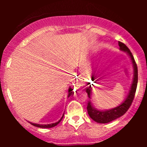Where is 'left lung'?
I'll return each instance as SVG.
<instances>
[{"mask_svg":"<svg viewBox=\"0 0 147 147\" xmlns=\"http://www.w3.org/2000/svg\"><path fill=\"white\" fill-rule=\"evenodd\" d=\"M118 45L119 46V49L122 51L126 52L129 57H131V60H132V63L133 65V69H134V77H133V84L131 85V90L128 95V97H126L124 102L119 106H117L116 108L111 109V110L108 111H99L97 109H95L92 107V104L90 102H88L87 106V111L88 113L90 116L91 119H93L96 122L102 123V124H105V123H109L111 121L115 120L117 118L121 117L123 115H124L126 113V111L129 110L130 106L132 104V102L134 99L135 95H136V88H137L138 85V66L137 64L136 63V61L134 59L132 53H131L130 50L126 45L123 43L122 42L118 41ZM91 91H92V88L91 86L89 85V86L86 88V92H87L88 96L89 98L90 99V94Z\"/></svg>","mask_w":147,"mask_h":147,"instance_id":"left-lung-1","label":"left lung"}]
</instances>
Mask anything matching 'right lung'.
<instances>
[{
    "instance_id": "obj_1",
    "label": "right lung",
    "mask_w": 147,
    "mask_h": 147,
    "mask_svg": "<svg viewBox=\"0 0 147 147\" xmlns=\"http://www.w3.org/2000/svg\"><path fill=\"white\" fill-rule=\"evenodd\" d=\"M72 90H72L71 88H70V87L69 88L68 96V97H70V96L72 94ZM63 115H64V113H63ZM63 116H62V117H61V118L58 121V122H56V123H53V124H34V123H32V122H30V123L32 124V125H33V126H36V127H38V128H43V129H44V128H45V129H48V128H52V127H54V126H57V124H58L61 121V119H63Z\"/></svg>"
}]
</instances>
